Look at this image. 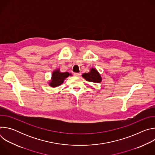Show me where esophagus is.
<instances>
[{
  "mask_svg": "<svg viewBox=\"0 0 155 155\" xmlns=\"http://www.w3.org/2000/svg\"><path fill=\"white\" fill-rule=\"evenodd\" d=\"M74 75L75 77H80L81 75V73H74Z\"/></svg>",
  "mask_w": 155,
  "mask_h": 155,
  "instance_id": "esophagus-1",
  "label": "esophagus"
}]
</instances>
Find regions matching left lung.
Returning a JSON list of instances; mask_svg holds the SVG:
<instances>
[{"instance_id":"left-lung-1","label":"left lung","mask_w":155,"mask_h":155,"mask_svg":"<svg viewBox=\"0 0 155 155\" xmlns=\"http://www.w3.org/2000/svg\"><path fill=\"white\" fill-rule=\"evenodd\" d=\"M82 77L88 81L93 83H100L102 81V78L99 73L96 69L93 68L91 69L90 72L88 73H84L82 75Z\"/></svg>"}]
</instances>
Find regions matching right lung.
<instances>
[{
	"mask_svg": "<svg viewBox=\"0 0 155 155\" xmlns=\"http://www.w3.org/2000/svg\"><path fill=\"white\" fill-rule=\"evenodd\" d=\"M69 75H71V74L69 72L61 73L59 72V70H56L53 72L51 81L49 84L51 87L58 86L61 85L64 82V80Z\"/></svg>",
	"mask_w": 155,
	"mask_h": 155,
	"instance_id": "right-lung-1",
	"label": "right lung"
}]
</instances>
